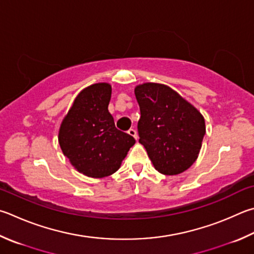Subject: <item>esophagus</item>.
Returning <instances> with one entry per match:
<instances>
[{
	"mask_svg": "<svg viewBox=\"0 0 254 254\" xmlns=\"http://www.w3.org/2000/svg\"><path fill=\"white\" fill-rule=\"evenodd\" d=\"M127 133H128V134H130L131 136L134 137L135 140H137V133H136V131L134 130V128H130V130L127 131Z\"/></svg>",
	"mask_w": 254,
	"mask_h": 254,
	"instance_id": "34e87169",
	"label": "esophagus"
}]
</instances>
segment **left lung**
Segmentation results:
<instances>
[{
	"label": "left lung",
	"instance_id": "obj_1",
	"mask_svg": "<svg viewBox=\"0 0 254 254\" xmlns=\"http://www.w3.org/2000/svg\"><path fill=\"white\" fill-rule=\"evenodd\" d=\"M140 107L139 142L145 147L156 171L182 173L195 162L205 134V121L199 110L177 91L160 83L135 86Z\"/></svg>",
	"mask_w": 254,
	"mask_h": 254
}]
</instances>
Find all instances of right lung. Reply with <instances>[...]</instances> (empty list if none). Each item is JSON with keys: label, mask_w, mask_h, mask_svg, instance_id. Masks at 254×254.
<instances>
[{"label": "right lung", "mask_w": 254, "mask_h": 254, "mask_svg": "<svg viewBox=\"0 0 254 254\" xmlns=\"http://www.w3.org/2000/svg\"><path fill=\"white\" fill-rule=\"evenodd\" d=\"M112 87L95 83L83 89L64 117L59 130L63 154L80 173L104 178L121 167L134 137L115 127L108 107Z\"/></svg>", "instance_id": "add662e5"}]
</instances>
